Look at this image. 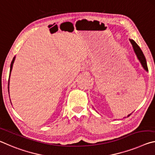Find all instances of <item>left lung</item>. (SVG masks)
Masks as SVG:
<instances>
[{
	"label": "left lung",
	"instance_id": "1",
	"mask_svg": "<svg viewBox=\"0 0 155 155\" xmlns=\"http://www.w3.org/2000/svg\"><path fill=\"white\" fill-rule=\"evenodd\" d=\"M130 41L131 42V44L133 45L134 51H135V54L137 55V56L138 59L141 62L142 66H143V67L144 68V69H145L146 71H148V66H147V62H146V58H145V56H144V55L143 54V52H142L141 49H140V47L138 46L137 44V43L135 41H134L133 40H130ZM130 115H131V114H130V115H128V117H129Z\"/></svg>",
	"mask_w": 155,
	"mask_h": 155
}]
</instances>
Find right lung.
<instances>
[{"instance_id": "add662e5", "label": "right lung", "mask_w": 155, "mask_h": 155, "mask_svg": "<svg viewBox=\"0 0 155 155\" xmlns=\"http://www.w3.org/2000/svg\"><path fill=\"white\" fill-rule=\"evenodd\" d=\"M14 60H15V58H13V60L12 61V63H11V66H10V72H9V77H10V74H11V71H12V67H13V64L14 62ZM9 82H8V91H9Z\"/></svg>"}]
</instances>
